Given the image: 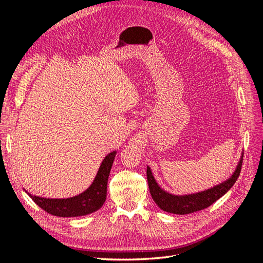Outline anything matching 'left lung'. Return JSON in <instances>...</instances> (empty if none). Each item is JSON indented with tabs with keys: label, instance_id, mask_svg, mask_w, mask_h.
I'll return each mask as SVG.
<instances>
[{
	"label": "left lung",
	"instance_id": "8db88e82",
	"mask_svg": "<svg viewBox=\"0 0 263 263\" xmlns=\"http://www.w3.org/2000/svg\"><path fill=\"white\" fill-rule=\"evenodd\" d=\"M242 165V158L240 159L239 163L232 178L221 183L219 185L214 186L213 189L206 190L204 192L196 193V194H190V195H172L166 193L160 186L157 184V182L151 173L149 166H147V180L151 197L156 202V204L160 208L162 211L172 213V214H179V215H185L191 214L194 212L202 211L206 208H209L213 203L216 202L218 198L224 195L228 190H230L235 182L239 177Z\"/></svg>",
	"mask_w": 263,
	"mask_h": 263
}]
</instances>
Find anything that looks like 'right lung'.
Instances as JSON below:
<instances>
[{
    "label": "right lung",
    "instance_id": "add662e5",
    "mask_svg": "<svg viewBox=\"0 0 263 263\" xmlns=\"http://www.w3.org/2000/svg\"><path fill=\"white\" fill-rule=\"evenodd\" d=\"M115 155L114 151L104 158L91 186L81 194L70 198H44L29 193L28 195L39 208L54 216L76 217L98 211L106 200L107 180Z\"/></svg>",
    "mask_w": 263,
    "mask_h": 263
}]
</instances>
